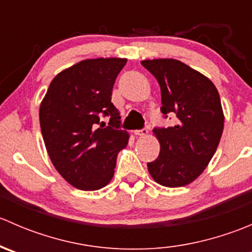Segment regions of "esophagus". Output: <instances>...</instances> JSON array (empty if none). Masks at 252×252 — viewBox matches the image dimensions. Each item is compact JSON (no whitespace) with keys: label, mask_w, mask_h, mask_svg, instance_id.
<instances>
[{"label":"esophagus","mask_w":252,"mask_h":252,"mask_svg":"<svg viewBox=\"0 0 252 252\" xmlns=\"http://www.w3.org/2000/svg\"><path fill=\"white\" fill-rule=\"evenodd\" d=\"M134 133H135V135H139V136H146L147 134H149V129L142 128L140 130H135Z\"/></svg>","instance_id":"1"}]
</instances>
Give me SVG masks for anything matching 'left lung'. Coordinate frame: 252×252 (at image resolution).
I'll return each mask as SVG.
<instances>
[{"label":"left lung","instance_id":"8db88e82","mask_svg":"<svg viewBox=\"0 0 252 252\" xmlns=\"http://www.w3.org/2000/svg\"><path fill=\"white\" fill-rule=\"evenodd\" d=\"M141 64L161 88V112L177 117L168 128H154L159 155L147 163L155 182L184 187L204 172L220 144L224 126L220 94L212 81L177 60H147Z\"/></svg>","mask_w":252,"mask_h":252}]
</instances>
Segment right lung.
Listing matches in <instances>:
<instances>
[{
  "label": "right lung",
  "mask_w": 252,
  "mask_h": 252,
  "mask_svg": "<svg viewBox=\"0 0 252 252\" xmlns=\"http://www.w3.org/2000/svg\"><path fill=\"white\" fill-rule=\"evenodd\" d=\"M126 58L85 60L51 81L40 106L42 138L53 166L80 190H98L111 182L118 152L129 135L121 129L112 89ZM110 118L109 126L100 121Z\"/></svg>",
  "instance_id": "obj_1"
}]
</instances>
